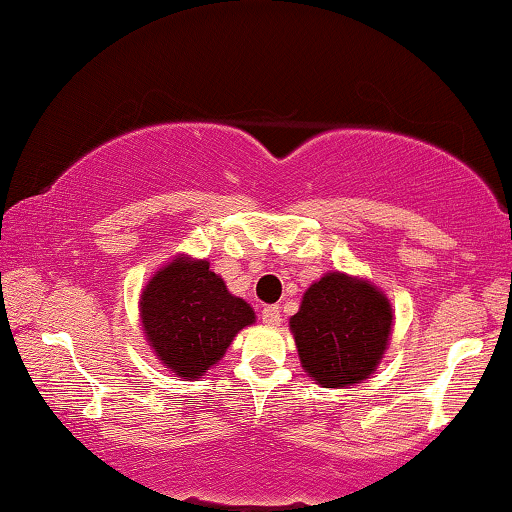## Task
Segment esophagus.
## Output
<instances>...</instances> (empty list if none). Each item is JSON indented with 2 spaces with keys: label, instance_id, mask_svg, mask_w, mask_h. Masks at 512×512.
<instances>
[{
  "label": "esophagus",
  "instance_id": "1",
  "mask_svg": "<svg viewBox=\"0 0 512 512\" xmlns=\"http://www.w3.org/2000/svg\"><path fill=\"white\" fill-rule=\"evenodd\" d=\"M261 317H263V324H265V326H279V324H281V311H279V306H265Z\"/></svg>",
  "mask_w": 512,
  "mask_h": 512
}]
</instances>
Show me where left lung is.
Wrapping results in <instances>:
<instances>
[{
  "mask_svg": "<svg viewBox=\"0 0 512 512\" xmlns=\"http://www.w3.org/2000/svg\"><path fill=\"white\" fill-rule=\"evenodd\" d=\"M392 324L390 299L372 281L326 272L301 297L290 331L304 372L322 388L363 383L381 365Z\"/></svg>",
  "mask_w": 512,
  "mask_h": 512,
  "instance_id": "left-lung-1",
  "label": "left lung"
}]
</instances>
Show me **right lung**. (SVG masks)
Instances as JSON below:
<instances>
[{"label":"right lung","mask_w":512,"mask_h":512,"mask_svg":"<svg viewBox=\"0 0 512 512\" xmlns=\"http://www.w3.org/2000/svg\"><path fill=\"white\" fill-rule=\"evenodd\" d=\"M256 322L206 258L174 256L140 295V324L154 356L179 379L197 381L220 363L233 338Z\"/></svg>","instance_id":"right-lung-1"}]
</instances>
